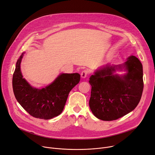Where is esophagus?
I'll return each instance as SVG.
<instances>
[{"mask_svg": "<svg viewBox=\"0 0 155 155\" xmlns=\"http://www.w3.org/2000/svg\"><path fill=\"white\" fill-rule=\"evenodd\" d=\"M89 71L87 69H84V71H82L81 75V77L82 78H84L87 77L89 75Z\"/></svg>", "mask_w": 155, "mask_h": 155, "instance_id": "obj_1", "label": "esophagus"}]
</instances>
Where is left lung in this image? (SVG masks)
<instances>
[{
	"label": "left lung",
	"instance_id": "1",
	"mask_svg": "<svg viewBox=\"0 0 155 155\" xmlns=\"http://www.w3.org/2000/svg\"><path fill=\"white\" fill-rule=\"evenodd\" d=\"M124 66L128 73L123 76L114 74L116 66L107 64L89 78L92 86L89 107L101 120L121 118L134 110L141 99L144 86L141 62L131 56Z\"/></svg>",
	"mask_w": 155,
	"mask_h": 155
}]
</instances>
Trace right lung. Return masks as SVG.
<instances>
[{
	"mask_svg": "<svg viewBox=\"0 0 155 155\" xmlns=\"http://www.w3.org/2000/svg\"><path fill=\"white\" fill-rule=\"evenodd\" d=\"M22 56L23 54L16 63L12 79L17 101L33 117L48 120L59 115L64 109L69 92L80 81V74H61L45 88L35 89L23 78L20 71Z\"/></svg>",
	"mask_w": 155,
	"mask_h": 155,
	"instance_id": "1",
	"label": "right lung"
}]
</instances>
